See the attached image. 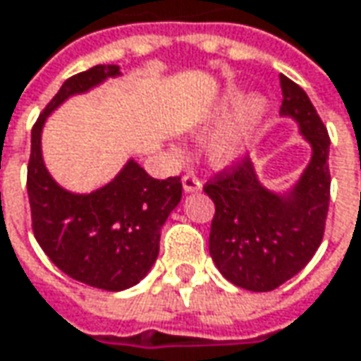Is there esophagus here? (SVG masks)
Returning a JSON list of instances; mask_svg holds the SVG:
<instances>
[{
	"label": "esophagus",
	"mask_w": 361,
	"mask_h": 361,
	"mask_svg": "<svg viewBox=\"0 0 361 361\" xmlns=\"http://www.w3.org/2000/svg\"><path fill=\"white\" fill-rule=\"evenodd\" d=\"M183 188L187 190V192H195V190H201L202 183L201 178L197 176L195 173H187L183 176Z\"/></svg>",
	"instance_id": "obj_1"
}]
</instances>
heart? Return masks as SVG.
Returning a JSON list of instances; mask_svg holds the SVG:
<instances>
[{"mask_svg":"<svg viewBox=\"0 0 361 361\" xmlns=\"http://www.w3.org/2000/svg\"><path fill=\"white\" fill-rule=\"evenodd\" d=\"M263 114V102L257 98L245 100V104L239 108V112L233 116L231 122H227L221 130L216 132L215 138L211 140V157L219 164H227L235 160L243 152L247 145V138L257 124V120Z\"/></svg>","mask_w":361,"mask_h":361,"instance_id":"heart-1","label":"heart"}]
</instances>
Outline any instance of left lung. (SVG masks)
I'll return each mask as SVG.
<instances>
[{
    "label": "left lung",
    "mask_w": 361,
    "mask_h": 361,
    "mask_svg": "<svg viewBox=\"0 0 361 361\" xmlns=\"http://www.w3.org/2000/svg\"><path fill=\"white\" fill-rule=\"evenodd\" d=\"M279 82V114L298 122L313 150L298 185L287 195L271 192L243 157L202 187L215 202L209 253L225 279L249 291H273L312 261L324 239L329 207L327 128L301 86L283 74Z\"/></svg>",
    "instance_id": "obj_1"
}]
</instances>
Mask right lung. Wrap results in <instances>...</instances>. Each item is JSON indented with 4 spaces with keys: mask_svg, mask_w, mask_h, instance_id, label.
Masks as SVG:
<instances>
[{
    "mask_svg": "<svg viewBox=\"0 0 361 361\" xmlns=\"http://www.w3.org/2000/svg\"><path fill=\"white\" fill-rule=\"evenodd\" d=\"M116 63H100L68 78L32 128L27 197L35 241L58 269L80 283L122 291L136 285L159 257L160 229L180 202V176L152 178L134 160L90 195L63 190L42 159V128L66 98L118 76Z\"/></svg>",
    "mask_w": 361,
    "mask_h": 361,
    "instance_id": "obj_1",
    "label": "right lung"
}]
</instances>
